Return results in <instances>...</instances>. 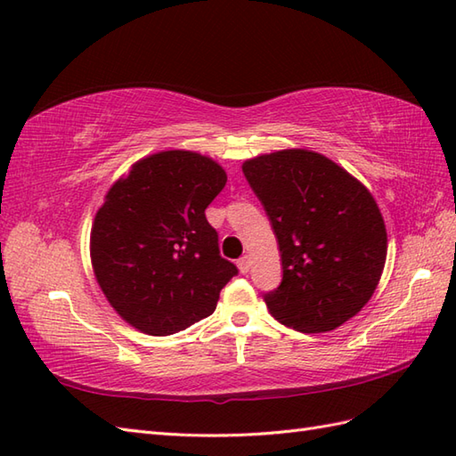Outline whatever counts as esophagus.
<instances>
[{
    "mask_svg": "<svg viewBox=\"0 0 456 456\" xmlns=\"http://www.w3.org/2000/svg\"><path fill=\"white\" fill-rule=\"evenodd\" d=\"M237 266H239V270H240V273H243V274H247L248 273V268H250V256H240L239 260H237Z\"/></svg>",
    "mask_w": 456,
    "mask_h": 456,
    "instance_id": "obj_1",
    "label": "esophagus"
}]
</instances>
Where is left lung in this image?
<instances>
[{"label":"left lung","mask_w":456,"mask_h":456,"mask_svg":"<svg viewBox=\"0 0 456 456\" xmlns=\"http://www.w3.org/2000/svg\"><path fill=\"white\" fill-rule=\"evenodd\" d=\"M278 239L282 282L265 294L280 323L302 333L343 325L372 297L388 237L372 193L319 152L288 149L243 164Z\"/></svg>","instance_id":"8db88e82"}]
</instances>
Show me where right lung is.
<instances>
[{
	"label": "right lung",
	"mask_w": 456,
	"mask_h": 456,
	"mask_svg": "<svg viewBox=\"0 0 456 456\" xmlns=\"http://www.w3.org/2000/svg\"><path fill=\"white\" fill-rule=\"evenodd\" d=\"M225 182L211 159L164 151L133 164L95 213V278L115 312L139 331L164 337L201 322L239 274L219 255V235L206 219Z\"/></svg>",
	"instance_id": "right-lung-1"
}]
</instances>
